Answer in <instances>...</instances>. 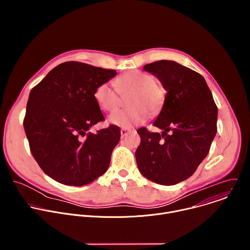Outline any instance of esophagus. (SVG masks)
Segmentation results:
<instances>
[{
    "instance_id": "obj_1",
    "label": "esophagus",
    "mask_w": 250,
    "mask_h": 250,
    "mask_svg": "<svg viewBox=\"0 0 250 250\" xmlns=\"http://www.w3.org/2000/svg\"><path fill=\"white\" fill-rule=\"evenodd\" d=\"M131 130H133L132 128H122L121 129V134H122V137H124V136H125L127 133H129Z\"/></svg>"
}]
</instances>
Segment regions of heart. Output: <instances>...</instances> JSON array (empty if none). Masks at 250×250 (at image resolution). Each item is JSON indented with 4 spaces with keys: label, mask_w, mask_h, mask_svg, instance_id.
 Here are the masks:
<instances>
[{
    "label": "heart",
    "mask_w": 250,
    "mask_h": 250,
    "mask_svg": "<svg viewBox=\"0 0 250 250\" xmlns=\"http://www.w3.org/2000/svg\"><path fill=\"white\" fill-rule=\"evenodd\" d=\"M166 89L155 78L139 70H130L116 80V86L111 82L100 84L94 93V98L100 108L105 112H114L127 98L126 110L118 111L109 117V122L121 127L129 128L145 123L149 111L158 113L166 99Z\"/></svg>",
    "instance_id": "heart-1"
}]
</instances>
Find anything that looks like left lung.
<instances>
[{
  "mask_svg": "<svg viewBox=\"0 0 250 250\" xmlns=\"http://www.w3.org/2000/svg\"><path fill=\"white\" fill-rule=\"evenodd\" d=\"M167 94L153 125L162 133L140 127L135 151L138 170L160 185H175L191 177L209 151L217 133L218 108L204 77L170 60L146 64Z\"/></svg>",
  "mask_w": 250,
  "mask_h": 250,
  "instance_id": "8db88e82",
  "label": "left lung"
}]
</instances>
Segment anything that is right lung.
Instances as JSON below:
<instances>
[{
  "label": "right lung",
  "instance_id": "right-lung-1",
  "mask_svg": "<svg viewBox=\"0 0 250 250\" xmlns=\"http://www.w3.org/2000/svg\"><path fill=\"white\" fill-rule=\"evenodd\" d=\"M117 71L69 61L57 65L29 93L23 127L32 156L53 180L84 186L109 168L121 138L111 125L92 133L104 121L94 93Z\"/></svg>",
  "mask_w": 250,
  "mask_h": 250
}]
</instances>
